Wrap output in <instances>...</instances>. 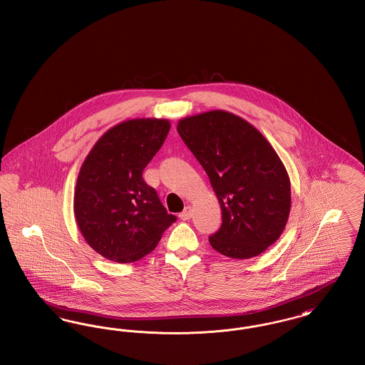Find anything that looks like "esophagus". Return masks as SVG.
<instances>
[{
  "instance_id": "1",
  "label": "esophagus",
  "mask_w": 365,
  "mask_h": 365,
  "mask_svg": "<svg viewBox=\"0 0 365 365\" xmlns=\"http://www.w3.org/2000/svg\"><path fill=\"white\" fill-rule=\"evenodd\" d=\"M179 216H180L182 220H189V219H191V216H192V208H191L190 205H187Z\"/></svg>"
}]
</instances>
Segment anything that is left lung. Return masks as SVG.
Instances as JSON below:
<instances>
[{
	"label": "left lung",
	"mask_w": 365,
	"mask_h": 365,
	"mask_svg": "<svg viewBox=\"0 0 365 365\" xmlns=\"http://www.w3.org/2000/svg\"><path fill=\"white\" fill-rule=\"evenodd\" d=\"M176 130L205 170L222 208V227L209 237L210 246L242 260L277 242L292 207L290 179L260 131L226 110L180 119Z\"/></svg>",
	"instance_id": "8db88e82"
}]
</instances>
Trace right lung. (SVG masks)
Instances as JSON below:
<instances>
[{"instance_id":"right-lung-1","label":"right lung","mask_w":365,"mask_h":365,"mask_svg":"<svg viewBox=\"0 0 365 365\" xmlns=\"http://www.w3.org/2000/svg\"><path fill=\"white\" fill-rule=\"evenodd\" d=\"M167 119H133L96 142L78 175L73 213L85 241L108 260L149 255L176 222L142 173L167 138Z\"/></svg>"}]
</instances>
